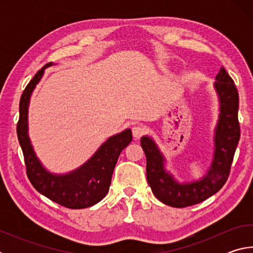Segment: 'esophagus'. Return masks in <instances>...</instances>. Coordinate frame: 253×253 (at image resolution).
<instances>
[{
  "label": "esophagus",
  "instance_id": "obj_1",
  "mask_svg": "<svg viewBox=\"0 0 253 253\" xmlns=\"http://www.w3.org/2000/svg\"><path fill=\"white\" fill-rule=\"evenodd\" d=\"M131 131H132V136H134V138L138 139V138H140V137L143 136L145 129H144L142 126L137 125V126H134V127L131 128Z\"/></svg>",
  "mask_w": 253,
  "mask_h": 253
}]
</instances>
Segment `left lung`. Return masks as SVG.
I'll return each mask as SVG.
<instances>
[{
  "instance_id": "8db88e82",
  "label": "left lung",
  "mask_w": 253,
  "mask_h": 253,
  "mask_svg": "<svg viewBox=\"0 0 253 253\" xmlns=\"http://www.w3.org/2000/svg\"><path fill=\"white\" fill-rule=\"evenodd\" d=\"M220 104V114L214 129L212 164L207 174L198 181L178 182L165 169V156L149 136H143L140 145L146 155L147 182L154 195L166 205L185 208L203 202L219 192L229 177L235 148L240 139L238 121L239 95L237 87L223 67L214 83Z\"/></svg>"
}]
</instances>
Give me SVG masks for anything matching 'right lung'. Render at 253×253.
I'll return each mask as SVG.
<instances>
[{
    "label": "right lung",
    "mask_w": 253,
    "mask_h": 253,
    "mask_svg": "<svg viewBox=\"0 0 253 253\" xmlns=\"http://www.w3.org/2000/svg\"><path fill=\"white\" fill-rule=\"evenodd\" d=\"M44 66L25 87L20 100V118L16 127L27 174L34 188L53 202L69 209H84L96 204L108 193L111 176L119 155L132 139L129 128L109 137L89 160L72 172H49L37 157L29 137V104L37 84L44 74Z\"/></svg>",
    "instance_id": "add662e5"
}]
</instances>
